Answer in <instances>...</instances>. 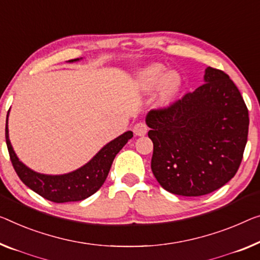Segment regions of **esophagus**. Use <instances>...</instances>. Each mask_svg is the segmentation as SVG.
<instances>
[{"label": "esophagus", "mask_w": 260, "mask_h": 260, "mask_svg": "<svg viewBox=\"0 0 260 260\" xmlns=\"http://www.w3.org/2000/svg\"><path fill=\"white\" fill-rule=\"evenodd\" d=\"M133 132L135 135H139V137H143V135L147 134V132H148V127L145 122H138L137 125L134 126Z\"/></svg>", "instance_id": "esophagus-1"}]
</instances>
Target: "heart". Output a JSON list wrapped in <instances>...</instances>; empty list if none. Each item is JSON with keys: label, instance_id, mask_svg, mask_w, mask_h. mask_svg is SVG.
I'll return each instance as SVG.
<instances>
[{"label": "heart", "instance_id": "obj_1", "mask_svg": "<svg viewBox=\"0 0 260 260\" xmlns=\"http://www.w3.org/2000/svg\"><path fill=\"white\" fill-rule=\"evenodd\" d=\"M165 73V68L160 64H153L143 69L139 73V86L145 93H150L160 85L158 100L162 104H167L172 100L179 91L181 78L175 71Z\"/></svg>", "mask_w": 260, "mask_h": 260}]
</instances>
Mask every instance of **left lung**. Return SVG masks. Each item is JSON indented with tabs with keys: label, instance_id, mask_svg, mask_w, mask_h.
Returning <instances> with one entry per match:
<instances>
[{
	"label": "left lung",
	"instance_id": "obj_1",
	"mask_svg": "<svg viewBox=\"0 0 260 260\" xmlns=\"http://www.w3.org/2000/svg\"><path fill=\"white\" fill-rule=\"evenodd\" d=\"M152 172L166 190L202 196L236 175L249 132V111L225 72L205 69L204 84L146 117Z\"/></svg>",
	"mask_w": 260,
	"mask_h": 260
}]
</instances>
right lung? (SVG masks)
<instances>
[{
    "label": "right lung",
    "instance_id": "add662e5",
    "mask_svg": "<svg viewBox=\"0 0 260 260\" xmlns=\"http://www.w3.org/2000/svg\"><path fill=\"white\" fill-rule=\"evenodd\" d=\"M77 60H79V58L69 61ZM8 115L9 114H7L6 141L15 172L26 187L55 203L83 201L98 191L106 180L115 155L121 150L129 139L133 138V132H125L104 146L86 165L75 172L63 175H45L26 167L15 154L9 140Z\"/></svg>",
    "mask_w": 260,
    "mask_h": 260
}]
</instances>
